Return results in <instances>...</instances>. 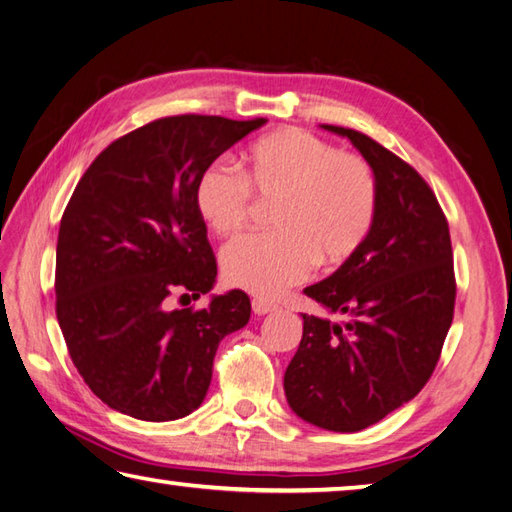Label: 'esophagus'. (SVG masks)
<instances>
[{
	"label": "esophagus",
	"mask_w": 512,
	"mask_h": 512,
	"mask_svg": "<svg viewBox=\"0 0 512 512\" xmlns=\"http://www.w3.org/2000/svg\"><path fill=\"white\" fill-rule=\"evenodd\" d=\"M252 309H254V314L265 316V314H271V311H276L278 305H276V302H271V300H265V298H254Z\"/></svg>",
	"instance_id": "1"
}]
</instances>
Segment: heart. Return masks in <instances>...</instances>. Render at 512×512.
I'll return each mask as SVG.
<instances>
[{
    "mask_svg": "<svg viewBox=\"0 0 512 512\" xmlns=\"http://www.w3.org/2000/svg\"><path fill=\"white\" fill-rule=\"evenodd\" d=\"M238 172L212 163L194 187V203L218 236L245 232L260 205H274V232L229 243L221 254L227 283L278 296L302 283L316 263L336 267L360 252L380 205L378 176L360 154L307 130L285 128L256 141Z\"/></svg>",
    "mask_w": 512,
    "mask_h": 512,
    "instance_id": "heart-1",
    "label": "heart"
}]
</instances>
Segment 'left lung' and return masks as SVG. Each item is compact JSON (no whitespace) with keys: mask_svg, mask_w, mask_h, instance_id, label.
Here are the masks:
<instances>
[{"mask_svg":"<svg viewBox=\"0 0 512 512\" xmlns=\"http://www.w3.org/2000/svg\"><path fill=\"white\" fill-rule=\"evenodd\" d=\"M378 176L380 205L367 243L336 274L305 289L331 322L302 314L285 395L302 420L353 433L413 400L433 375L455 311L448 221L415 168L367 134L340 125Z\"/></svg>","mask_w":512,"mask_h":512,"instance_id":"8db88e82","label":"left lung"}]
</instances>
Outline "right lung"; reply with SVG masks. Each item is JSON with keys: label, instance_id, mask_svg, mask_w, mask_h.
Instances as JSON below:
<instances>
[{"label": "right lung", "instance_id": "right-lung-1", "mask_svg": "<svg viewBox=\"0 0 512 512\" xmlns=\"http://www.w3.org/2000/svg\"><path fill=\"white\" fill-rule=\"evenodd\" d=\"M265 119L174 114L123 134L83 172L61 216L55 309L83 382L110 409L148 422L201 406L227 333L247 325L241 289L216 278L198 176ZM179 301L181 308H174Z\"/></svg>", "mask_w": 512, "mask_h": 512}]
</instances>
